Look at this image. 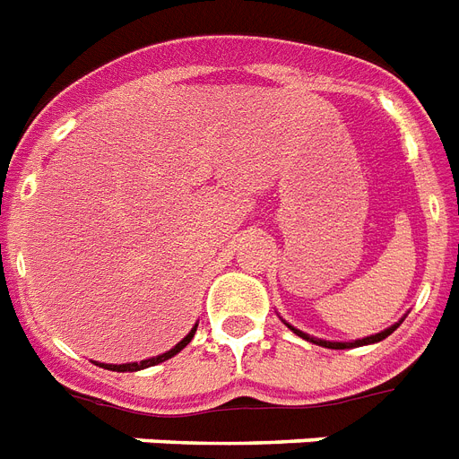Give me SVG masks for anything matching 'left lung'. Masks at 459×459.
Segmentation results:
<instances>
[{
	"label": "left lung",
	"instance_id": "1",
	"mask_svg": "<svg viewBox=\"0 0 459 459\" xmlns=\"http://www.w3.org/2000/svg\"><path fill=\"white\" fill-rule=\"evenodd\" d=\"M289 328H290V331H293V333H298V335H300V338L309 340V342H316V344H321V347H328V350H350V347H361V344L380 342V340H385V338H387V335H392V333L396 331V328H399V324H396V325H392V328H387V331L377 333V335H370V338L357 340V342H325V340H314V338H309V335H305V333H302V331H298V328H293V325H289Z\"/></svg>",
	"mask_w": 459,
	"mask_h": 459
}]
</instances>
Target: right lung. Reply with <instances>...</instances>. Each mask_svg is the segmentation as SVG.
Wrapping results in <instances>:
<instances>
[{
  "label": "right lung",
  "instance_id": "add662e5",
  "mask_svg": "<svg viewBox=\"0 0 459 459\" xmlns=\"http://www.w3.org/2000/svg\"><path fill=\"white\" fill-rule=\"evenodd\" d=\"M195 333H196V325L195 328H192V331H189V335H185L183 340H180V342L176 344V347H173V350L170 351H166V354H161V357H154V359H145V361H140V363H121V366H108V363H102V368H108V370H117V373H134V370H143V368H150V366H157V363H161V361H166V359H170V357H176L178 351L183 350V347H187L189 344V340L195 338Z\"/></svg>",
  "mask_w": 459,
  "mask_h": 459
}]
</instances>
